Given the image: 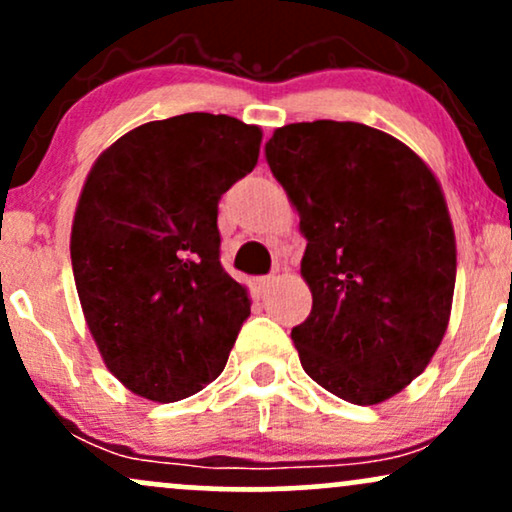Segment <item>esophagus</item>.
<instances>
[{"label": "esophagus", "instance_id": "obj_1", "mask_svg": "<svg viewBox=\"0 0 512 512\" xmlns=\"http://www.w3.org/2000/svg\"><path fill=\"white\" fill-rule=\"evenodd\" d=\"M274 281H276V276H257L255 279L257 293H267L274 286Z\"/></svg>", "mask_w": 512, "mask_h": 512}]
</instances>
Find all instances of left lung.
<instances>
[{
	"label": "left lung",
	"instance_id": "8db88e82",
	"mask_svg": "<svg viewBox=\"0 0 512 512\" xmlns=\"http://www.w3.org/2000/svg\"><path fill=\"white\" fill-rule=\"evenodd\" d=\"M267 163L301 216L313 310L293 327L301 366L351 404H380L424 373L443 342L457 248L433 170L361 122L274 129Z\"/></svg>",
	"mask_w": 512,
	"mask_h": 512
}]
</instances>
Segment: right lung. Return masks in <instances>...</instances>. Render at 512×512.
Instances as JSON below:
<instances>
[{
	"mask_svg": "<svg viewBox=\"0 0 512 512\" xmlns=\"http://www.w3.org/2000/svg\"><path fill=\"white\" fill-rule=\"evenodd\" d=\"M228 115L146 122L93 163L72 223L74 284L105 366L134 395L178 402L221 375L250 296L219 262V199L260 156Z\"/></svg>",
	"mask_w": 512,
	"mask_h": 512,
	"instance_id": "1",
	"label": "right lung"
}]
</instances>
